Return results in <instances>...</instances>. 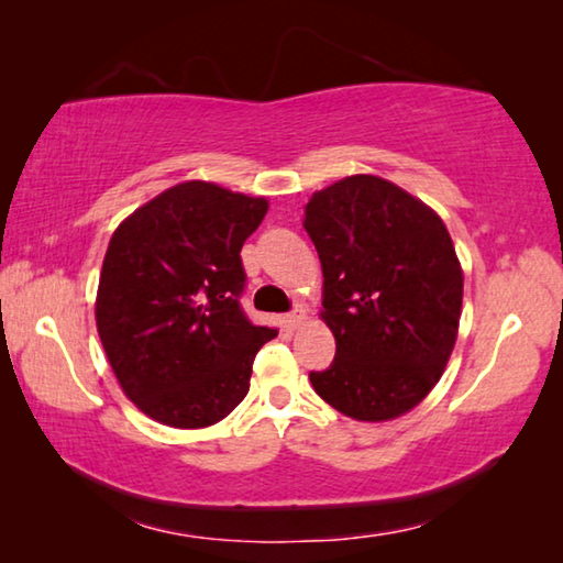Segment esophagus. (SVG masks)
Returning a JSON list of instances; mask_svg holds the SVG:
<instances>
[{"label":"esophagus","instance_id":"1","mask_svg":"<svg viewBox=\"0 0 563 563\" xmlns=\"http://www.w3.org/2000/svg\"><path fill=\"white\" fill-rule=\"evenodd\" d=\"M285 322H288V328H300L305 322V310L302 308H295L292 312H288V318H285Z\"/></svg>","mask_w":563,"mask_h":563}]
</instances>
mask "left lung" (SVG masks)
I'll return each mask as SVG.
<instances>
[{"instance_id": "1", "label": "left lung", "mask_w": 563, "mask_h": 563, "mask_svg": "<svg viewBox=\"0 0 563 563\" xmlns=\"http://www.w3.org/2000/svg\"><path fill=\"white\" fill-rule=\"evenodd\" d=\"M305 231L322 265V320L335 360L316 393L360 422L409 412L440 383L462 316L464 275L430 206L379 176L312 194Z\"/></svg>"}]
</instances>
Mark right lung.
<instances>
[{"label": "right lung", "mask_w": 563, "mask_h": 563, "mask_svg": "<svg viewBox=\"0 0 563 563\" xmlns=\"http://www.w3.org/2000/svg\"><path fill=\"white\" fill-rule=\"evenodd\" d=\"M265 213V198L186 180L113 231L99 338L123 393L156 422L198 430L247 395L255 352L278 335L241 308V247Z\"/></svg>", "instance_id": "add662e5"}]
</instances>
